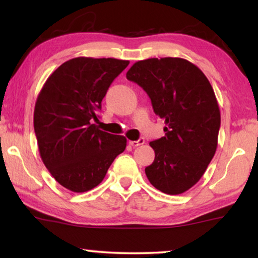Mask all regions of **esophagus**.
<instances>
[{
	"label": "esophagus",
	"instance_id": "34e87169",
	"mask_svg": "<svg viewBox=\"0 0 258 258\" xmlns=\"http://www.w3.org/2000/svg\"><path fill=\"white\" fill-rule=\"evenodd\" d=\"M128 143H130V145L132 146L133 148H137V147L141 146V145H143V143H145V139L141 138V139H139L138 141H128Z\"/></svg>",
	"mask_w": 258,
	"mask_h": 258
}]
</instances>
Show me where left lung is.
<instances>
[{
    "mask_svg": "<svg viewBox=\"0 0 258 258\" xmlns=\"http://www.w3.org/2000/svg\"><path fill=\"white\" fill-rule=\"evenodd\" d=\"M149 95L157 116L165 120V137L149 145L155 160L146 167L148 180L167 195L194 186L217 148L221 113L211 83L200 69L182 58H151L126 73Z\"/></svg>",
    "mask_w": 258,
    "mask_h": 258,
    "instance_id": "obj_1",
    "label": "left lung"
}]
</instances>
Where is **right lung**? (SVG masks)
Instances as JSON below:
<instances>
[{"instance_id":"add662e5","label":"right lung","mask_w":258,"mask_h":258,"mask_svg":"<svg viewBox=\"0 0 258 258\" xmlns=\"http://www.w3.org/2000/svg\"><path fill=\"white\" fill-rule=\"evenodd\" d=\"M130 61L78 56L47 78L34 110L38 151L55 181L73 192L93 189L113 159L126 148V138L92 124L112 81Z\"/></svg>"}]
</instances>
